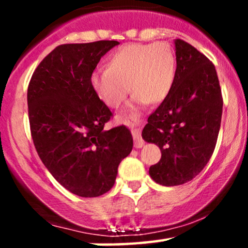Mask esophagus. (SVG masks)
<instances>
[{"mask_svg": "<svg viewBox=\"0 0 248 248\" xmlns=\"http://www.w3.org/2000/svg\"><path fill=\"white\" fill-rule=\"evenodd\" d=\"M140 119L138 118L135 114H129L126 119V124H128V127L130 128L132 130V135L134 139V147L135 148H141L144 144L143 139L141 138L140 134Z\"/></svg>", "mask_w": 248, "mask_h": 248, "instance_id": "obj_1", "label": "esophagus"}]
</instances>
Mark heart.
I'll list each match as a JSON object with an SVG mask.
<instances>
[{"label": "heart", "mask_w": 248, "mask_h": 248, "mask_svg": "<svg viewBox=\"0 0 248 248\" xmlns=\"http://www.w3.org/2000/svg\"><path fill=\"white\" fill-rule=\"evenodd\" d=\"M176 70V53L169 43H129L109 57L107 70L93 73L92 86L108 107L120 106L130 90L138 104H158L171 92Z\"/></svg>", "instance_id": "b5f03b06"}]
</instances>
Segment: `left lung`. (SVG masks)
<instances>
[{
	"instance_id": "obj_1",
	"label": "left lung",
	"mask_w": 248,
	"mask_h": 248,
	"mask_svg": "<svg viewBox=\"0 0 248 248\" xmlns=\"http://www.w3.org/2000/svg\"><path fill=\"white\" fill-rule=\"evenodd\" d=\"M177 70L171 92L148 118L144 141L160 147L149 175L164 186L195 178L211 158L223 114L215 65L189 43L176 39Z\"/></svg>"
}]
</instances>
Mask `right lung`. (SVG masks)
<instances>
[{
    "instance_id": "add662e5",
    "label": "right lung",
    "mask_w": 248,
    "mask_h": 248,
    "mask_svg": "<svg viewBox=\"0 0 248 248\" xmlns=\"http://www.w3.org/2000/svg\"><path fill=\"white\" fill-rule=\"evenodd\" d=\"M116 41L62 44L39 62L28 86L33 144L58 183L80 197L112 189L133 149L128 128L104 129L113 113L92 86V73Z\"/></svg>"
}]
</instances>
